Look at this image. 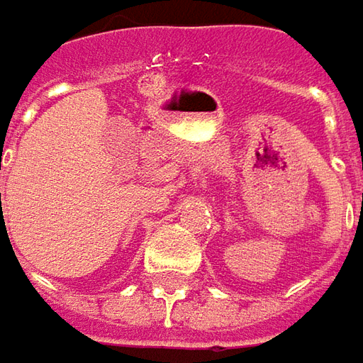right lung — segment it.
<instances>
[{
  "instance_id": "right-lung-1",
  "label": "right lung",
  "mask_w": 363,
  "mask_h": 363,
  "mask_svg": "<svg viewBox=\"0 0 363 363\" xmlns=\"http://www.w3.org/2000/svg\"><path fill=\"white\" fill-rule=\"evenodd\" d=\"M0 198H1V194H0Z\"/></svg>"
}]
</instances>
